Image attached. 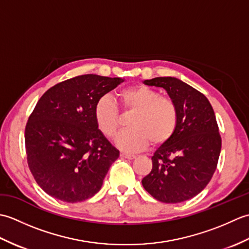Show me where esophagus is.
Returning <instances> with one entry per match:
<instances>
[{"label":"esophagus","mask_w":249,"mask_h":249,"mask_svg":"<svg viewBox=\"0 0 249 249\" xmlns=\"http://www.w3.org/2000/svg\"><path fill=\"white\" fill-rule=\"evenodd\" d=\"M121 157H122V158H127V160H134V158H136L135 155L127 154V153H124V152L121 153Z\"/></svg>","instance_id":"1"}]
</instances>
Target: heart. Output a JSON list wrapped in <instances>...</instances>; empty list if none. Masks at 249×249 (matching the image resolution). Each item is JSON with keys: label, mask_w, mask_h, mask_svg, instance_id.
I'll return each instance as SVG.
<instances>
[{"label": "heart", "mask_w": 249, "mask_h": 249, "mask_svg": "<svg viewBox=\"0 0 249 249\" xmlns=\"http://www.w3.org/2000/svg\"><path fill=\"white\" fill-rule=\"evenodd\" d=\"M125 111H134L128 129L116 137L115 144L127 153L144 149L152 141L160 144L171 138L178 125V109L170 98L162 97L156 89L147 86L127 88L118 94ZM94 119L100 133L112 138L119 128V110L110 96L100 97L94 106Z\"/></svg>", "instance_id": "heart-1"}]
</instances>
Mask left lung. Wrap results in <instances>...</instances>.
<instances>
[{"label":"left lung","mask_w":249,"mask_h":249,"mask_svg":"<svg viewBox=\"0 0 249 249\" xmlns=\"http://www.w3.org/2000/svg\"><path fill=\"white\" fill-rule=\"evenodd\" d=\"M143 83L166 89L178 119L171 138L152 156V170L142 185L158 201L183 202L202 192L217 167L221 138L214 110L202 93L178 78L157 77Z\"/></svg>","instance_id":"1"}]
</instances>
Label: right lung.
<instances>
[{
	"label": "right lung",
	"instance_id": "right-lung-1",
	"mask_svg": "<svg viewBox=\"0 0 249 249\" xmlns=\"http://www.w3.org/2000/svg\"><path fill=\"white\" fill-rule=\"evenodd\" d=\"M124 82L122 78L82 75L50 88L25 126V152L35 181L64 202L87 200L99 192L119 150L100 133L94 106Z\"/></svg>",
	"mask_w": 249,
	"mask_h": 249
}]
</instances>
